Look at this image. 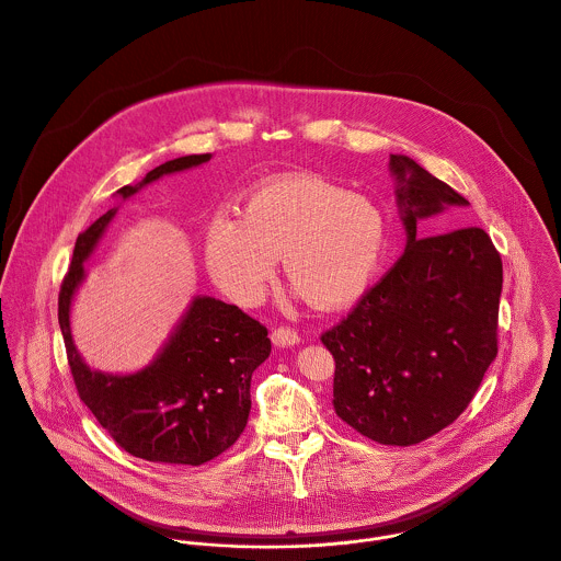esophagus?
<instances>
[{
  "instance_id": "1",
  "label": "esophagus",
  "mask_w": 561,
  "mask_h": 561,
  "mask_svg": "<svg viewBox=\"0 0 561 561\" xmlns=\"http://www.w3.org/2000/svg\"><path fill=\"white\" fill-rule=\"evenodd\" d=\"M272 344L276 348H291V346H298L300 344V335L294 331V329H274L272 331Z\"/></svg>"
}]
</instances>
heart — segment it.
Returning a JSON list of instances; mask_svg holds the SVG:
<instances>
[{
    "label": "heart",
    "mask_w": 561,
    "mask_h": 561,
    "mask_svg": "<svg viewBox=\"0 0 561 561\" xmlns=\"http://www.w3.org/2000/svg\"><path fill=\"white\" fill-rule=\"evenodd\" d=\"M387 245V221L373 197L311 174H283L252 188L241 215L217 213L204 256L215 285L254 305L274 278L278 256L294 291L335 311L364 296Z\"/></svg>",
    "instance_id": "1"
}]
</instances>
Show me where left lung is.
I'll use <instances>...</instances> for the list:
<instances>
[{
  "instance_id": "8db88e82",
  "label": "left lung",
  "mask_w": 561,
  "mask_h": 561,
  "mask_svg": "<svg viewBox=\"0 0 561 561\" xmlns=\"http://www.w3.org/2000/svg\"><path fill=\"white\" fill-rule=\"evenodd\" d=\"M407 248L353 313L322 335L333 407L378 444L411 446L455 422L496 359L503 263L483 228L422 237L417 224L470 202L389 154Z\"/></svg>"
}]
</instances>
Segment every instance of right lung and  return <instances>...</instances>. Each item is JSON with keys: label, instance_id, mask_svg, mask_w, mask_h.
<instances>
[{"label": "right lung", "instance_id": "1", "mask_svg": "<svg viewBox=\"0 0 561 561\" xmlns=\"http://www.w3.org/2000/svg\"><path fill=\"white\" fill-rule=\"evenodd\" d=\"M210 154L168 161L137 185L115 195L133 197L163 176L199 168ZM108 208L76 241L71 267L58 296V324L82 402L130 455L165 466H202L228 450L250 415V380L270 357L267 329L239 307L193 296L157 357L137 373L93 370L71 333V305L87 278L84 263L115 217Z\"/></svg>", "mask_w": 561, "mask_h": 561}]
</instances>
